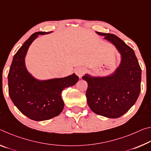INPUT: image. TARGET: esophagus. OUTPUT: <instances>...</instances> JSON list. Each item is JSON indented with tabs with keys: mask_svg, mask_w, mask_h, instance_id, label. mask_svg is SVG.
I'll use <instances>...</instances> for the list:
<instances>
[{
	"mask_svg": "<svg viewBox=\"0 0 151 151\" xmlns=\"http://www.w3.org/2000/svg\"><path fill=\"white\" fill-rule=\"evenodd\" d=\"M75 73L79 78H81L85 73V68L83 67H77L75 69Z\"/></svg>",
	"mask_w": 151,
	"mask_h": 151,
	"instance_id": "obj_1",
	"label": "esophagus"
}]
</instances>
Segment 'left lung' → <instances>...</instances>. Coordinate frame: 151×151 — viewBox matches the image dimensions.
<instances>
[{"label": "left lung", "instance_id": "obj_1", "mask_svg": "<svg viewBox=\"0 0 151 151\" xmlns=\"http://www.w3.org/2000/svg\"><path fill=\"white\" fill-rule=\"evenodd\" d=\"M115 46L121 62L112 75L83 76L88 83L86 96L90 109L99 115L116 119L123 115L136 103L140 91L141 68L134 50L113 34L96 32Z\"/></svg>", "mask_w": 151, "mask_h": 151}]
</instances>
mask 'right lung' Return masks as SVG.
I'll return each instance as SVG.
<instances>
[{
  "label": "right lung",
  "mask_w": 151,
  "mask_h": 151,
  "mask_svg": "<svg viewBox=\"0 0 151 151\" xmlns=\"http://www.w3.org/2000/svg\"><path fill=\"white\" fill-rule=\"evenodd\" d=\"M51 32H37L30 36L14 55L8 75L9 94L17 109L29 119L46 121L63 111L61 93L78 81L75 74L66 77L39 81L35 78L25 66L24 58L30 45L39 35Z\"/></svg>",
  "instance_id": "obj_1"
}]
</instances>
